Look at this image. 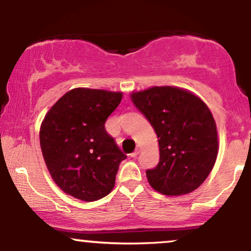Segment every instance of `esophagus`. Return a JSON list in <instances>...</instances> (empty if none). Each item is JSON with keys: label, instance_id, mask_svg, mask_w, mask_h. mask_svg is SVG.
<instances>
[{"label": "esophagus", "instance_id": "1", "mask_svg": "<svg viewBox=\"0 0 251 251\" xmlns=\"http://www.w3.org/2000/svg\"><path fill=\"white\" fill-rule=\"evenodd\" d=\"M139 152H140L139 149H135L134 152H132V153H131V157H132V158H135L138 154H139Z\"/></svg>", "mask_w": 251, "mask_h": 251}]
</instances>
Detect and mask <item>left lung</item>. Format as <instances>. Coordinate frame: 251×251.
<instances>
[{
  "instance_id": "obj_1",
  "label": "left lung",
  "mask_w": 251,
  "mask_h": 251,
  "mask_svg": "<svg viewBox=\"0 0 251 251\" xmlns=\"http://www.w3.org/2000/svg\"><path fill=\"white\" fill-rule=\"evenodd\" d=\"M135 107L153 126L159 163L146 170L150 185L166 196L192 192L206 179L218 153L216 123L198 97L164 86L131 94Z\"/></svg>"
}]
</instances>
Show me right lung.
<instances>
[{"instance_id": "right-lung-1", "label": "right lung", "mask_w": 251, "mask_h": 251, "mask_svg": "<svg viewBox=\"0 0 251 251\" xmlns=\"http://www.w3.org/2000/svg\"><path fill=\"white\" fill-rule=\"evenodd\" d=\"M123 93L74 88L54 103L40 128L48 171L60 189L77 200L107 196L126 154L107 133L105 123Z\"/></svg>"}]
</instances>
